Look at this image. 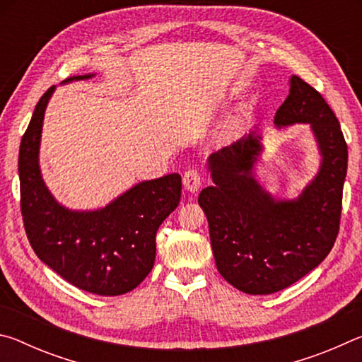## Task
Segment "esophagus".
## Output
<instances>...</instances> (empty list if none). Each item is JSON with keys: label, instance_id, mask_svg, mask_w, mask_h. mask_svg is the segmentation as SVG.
Segmentation results:
<instances>
[{"label": "esophagus", "instance_id": "obj_1", "mask_svg": "<svg viewBox=\"0 0 362 362\" xmlns=\"http://www.w3.org/2000/svg\"><path fill=\"white\" fill-rule=\"evenodd\" d=\"M182 182H183V188H185L187 192L194 193L198 192L201 183H203V177H201V174L196 169H188L187 173L183 174Z\"/></svg>", "mask_w": 362, "mask_h": 362}]
</instances>
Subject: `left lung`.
<instances>
[{
	"instance_id": "obj_1",
	"label": "left lung",
	"mask_w": 362,
	"mask_h": 362,
	"mask_svg": "<svg viewBox=\"0 0 362 362\" xmlns=\"http://www.w3.org/2000/svg\"><path fill=\"white\" fill-rule=\"evenodd\" d=\"M289 95L274 115L278 129L310 124L321 164L297 198L278 199L255 180L263 150L260 127L207 159L214 185L198 203L209 222L218 273L250 296L297 283L326 259L339 235L348 146L339 119L315 88L292 75Z\"/></svg>"
}]
</instances>
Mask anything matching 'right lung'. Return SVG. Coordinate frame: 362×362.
Returning a JSON list of instances; mask_svg holds the SVG:
<instances>
[{
    "mask_svg": "<svg viewBox=\"0 0 362 362\" xmlns=\"http://www.w3.org/2000/svg\"><path fill=\"white\" fill-rule=\"evenodd\" d=\"M79 75L65 83L93 78ZM56 86L36 103L19 150L21 209L27 238L42 263L70 284L97 296H121L142 283L156 255V231L180 201L182 179L144 180L94 211L59 203L41 175L42 119Z\"/></svg>",
    "mask_w": 362,
    "mask_h": 362,
    "instance_id": "right-lung-1",
    "label": "right lung"
}]
</instances>
